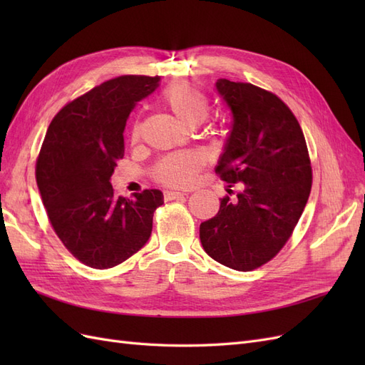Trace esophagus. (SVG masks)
I'll return each mask as SVG.
<instances>
[{
  "instance_id": "1",
  "label": "esophagus",
  "mask_w": 365,
  "mask_h": 365,
  "mask_svg": "<svg viewBox=\"0 0 365 365\" xmlns=\"http://www.w3.org/2000/svg\"><path fill=\"white\" fill-rule=\"evenodd\" d=\"M185 196L184 192H173V190H165L164 192V200L165 201H172V200H180V197Z\"/></svg>"
}]
</instances>
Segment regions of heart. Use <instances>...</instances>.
Masks as SVG:
<instances>
[{
  "mask_svg": "<svg viewBox=\"0 0 365 365\" xmlns=\"http://www.w3.org/2000/svg\"><path fill=\"white\" fill-rule=\"evenodd\" d=\"M163 102L182 125L189 128L200 126L208 115V101L202 91L189 83H180L168 88L163 93ZM140 129L135 125L132 129V140H137ZM202 168V158L192 152H180L164 157L155 165L157 181L172 185H190L197 172Z\"/></svg>",
  "mask_w": 365,
  "mask_h": 365,
  "instance_id": "heart-1",
  "label": "heart"
}]
</instances>
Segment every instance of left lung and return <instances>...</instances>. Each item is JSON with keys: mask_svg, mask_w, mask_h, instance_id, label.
I'll return each instance as SVG.
<instances>
[{"mask_svg": "<svg viewBox=\"0 0 365 365\" xmlns=\"http://www.w3.org/2000/svg\"><path fill=\"white\" fill-rule=\"evenodd\" d=\"M233 114L216 165L228 193L200 227L210 257L236 271H252L289 240L312 189V168L300 123L280 97L252 83L217 79ZM241 192L231 198L230 187Z\"/></svg>", "mask_w": 365, "mask_h": 365, "instance_id": "obj_1", "label": "left lung"}]
</instances>
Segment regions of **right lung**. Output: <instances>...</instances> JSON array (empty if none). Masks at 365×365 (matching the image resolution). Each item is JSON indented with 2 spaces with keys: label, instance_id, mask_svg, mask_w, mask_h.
<instances>
[{
  "label": "right lung",
  "instance_id": "obj_1",
  "mask_svg": "<svg viewBox=\"0 0 365 365\" xmlns=\"http://www.w3.org/2000/svg\"><path fill=\"white\" fill-rule=\"evenodd\" d=\"M160 76H118L68 102L54 115L36 160V184L63 247L86 267L108 269L146 244L163 193L115 196L109 180L125 155L132 109Z\"/></svg>",
  "mask_w": 365,
  "mask_h": 365
}]
</instances>
